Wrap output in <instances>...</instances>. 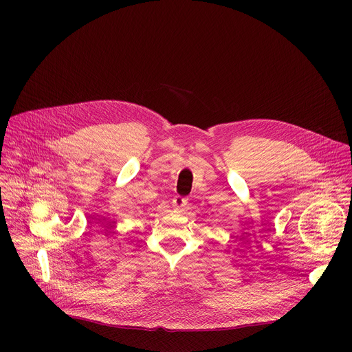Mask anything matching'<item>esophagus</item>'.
Wrapping results in <instances>:
<instances>
[{
	"label": "esophagus",
	"instance_id": "esophagus-1",
	"mask_svg": "<svg viewBox=\"0 0 352 352\" xmlns=\"http://www.w3.org/2000/svg\"><path fill=\"white\" fill-rule=\"evenodd\" d=\"M186 205H188V199H186V197H182V196L177 195V196L173 199V206H174L177 210L184 209Z\"/></svg>",
	"mask_w": 352,
	"mask_h": 352
}]
</instances>
